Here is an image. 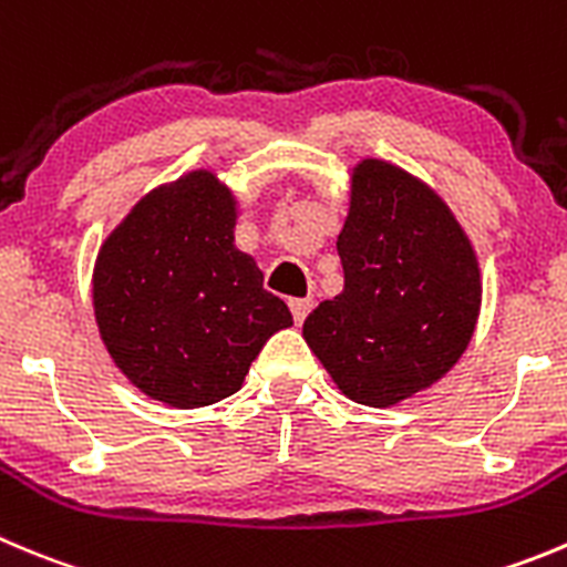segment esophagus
Here are the masks:
<instances>
[{
    "label": "esophagus",
    "mask_w": 567,
    "mask_h": 567,
    "mask_svg": "<svg viewBox=\"0 0 567 567\" xmlns=\"http://www.w3.org/2000/svg\"><path fill=\"white\" fill-rule=\"evenodd\" d=\"M288 305H290V313H293L296 324H301V321L308 319L310 308H313V301H310V299H290Z\"/></svg>",
    "instance_id": "1"
}]
</instances>
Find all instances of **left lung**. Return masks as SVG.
Masks as SVG:
<instances>
[{"label": "left lung", "mask_w": 567, "mask_h": 567, "mask_svg": "<svg viewBox=\"0 0 567 567\" xmlns=\"http://www.w3.org/2000/svg\"><path fill=\"white\" fill-rule=\"evenodd\" d=\"M338 254L343 290L301 327L332 383L372 409L431 389L481 313L478 257L451 206L403 167L363 158L349 173Z\"/></svg>", "instance_id": "left-lung-1"}]
</instances>
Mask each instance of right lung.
Segmentation results:
<instances>
[{"label":"right lung","mask_w":567,"mask_h":567,"mask_svg":"<svg viewBox=\"0 0 567 567\" xmlns=\"http://www.w3.org/2000/svg\"><path fill=\"white\" fill-rule=\"evenodd\" d=\"M235 193L193 171L142 195L94 259V321L111 361L171 409L240 391L259 349L293 324L235 246Z\"/></svg>","instance_id":"right-lung-1"}]
</instances>
